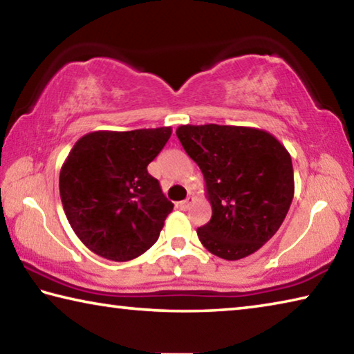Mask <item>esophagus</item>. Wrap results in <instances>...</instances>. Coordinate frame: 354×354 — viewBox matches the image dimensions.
I'll list each match as a JSON object with an SVG mask.
<instances>
[{
    "instance_id": "1",
    "label": "esophagus",
    "mask_w": 354,
    "mask_h": 354,
    "mask_svg": "<svg viewBox=\"0 0 354 354\" xmlns=\"http://www.w3.org/2000/svg\"><path fill=\"white\" fill-rule=\"evenodd\" d=\"M192 201H194V198H190V196H189V198H185L184 201H179V203H178V207L181 209V211H187V209H189L190 205H192Z\"/></svg>"
}]
</instances>
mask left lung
<instances>
[{
    "label": "left lung",
    "mask_w": 354,
    "mask_h": 354,
    "mask_svg": "<svg viewBox=\"0 0 354 354\" xmlns=\"http://www.w3.org/2000/svg\"><path fill=\"white\" fill-rule=\"evenodd\" d=\"M176 136L206 181L212 217L196 230L207 251L226 261L253 254L283 225L293 198L287 149L267 131L183 124Z\"/></svg>",
    "instance_id": "obj_1"
}]
</instances>
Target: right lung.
<instances>
[{
    "label": "right lung",
    "mask_w": 354,
    "mask_h": 354,
    "mask_svg": "<svg viewBox=\"0 0 354 354\" xmlns=\"http://www.w3.org/2000/svg\"><path fill=\"white\" fill-rule=\"evenodd\" d=\"M171 128L95 131L75 143L61 169L65 215L86 247L104 259L124 262L159 239L173 211L147 167Z\"/></svg>",
    "instance_id": "add662e5"
}]
</instances>
